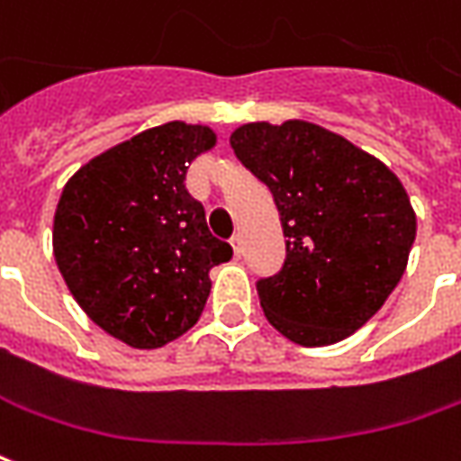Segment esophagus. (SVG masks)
I'll return each mask as SVG.
<instances>
[{"label": "esophagus", "mask_w": 461, "mask_h": 461, "mask_svg": "<svg viewBox=\"0 0 461 461\" xmlns=\"http://www.w3.org/2000/svg\"><path fill=\"white\" fill-rule=\"evenodd\" d=\"M230 241H231V249H234V254H237V257H241V252H244V249H241V237H240V234H234Z\"/></svg>", "instance_id": "1"}]
</instances>
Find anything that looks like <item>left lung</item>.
Instances as JSON below:
<instances>
[{
  "instance_id": "1",
  "label": "left lung",
  "mask_w": 461,
  "mask_h": 461,
  "mask_svg": "<svg viewBox=\"0 0 461 461\" xmlns=\"http://www.w3.org/2000/svg\"><path fill=\"white\" fill-rule=\"evenodd\" d=\"M230 144L269 186L286 259L257 282L264 314L302 347L349 337L404 275L417 217L397 176L372 154L309 122H252Z\"/></svg>"
}]
</instances>
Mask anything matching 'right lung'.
Masks as SVG:
<instances>
[{
    "instance_id": "obj_1",
    "label": "right lung",
    "mask_w": 461,
    "mask_h": 461,
    "mask_svg": "<svg viewBox=\"0 0 461 461\" xmlns=\"http://www.w3.org/2000/svg\"><path fill=\"white\" fill-rule=\"evenodd\" d=\"M214 141L209 127L169 122L95 157L62 189L57 267L86 317L134 349L192 330L212 289L209 269L231 259L185 186L189 164Z\"/></svg>"
}]
</instances>
